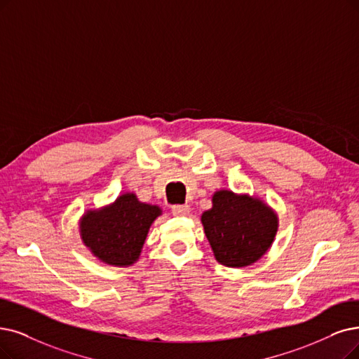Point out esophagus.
Returning a JSON list of instances; mask_svg holds the SVG:
<instances>
[{"label":"esophagus","instance_id":"obj_1","mask_svg":"<svg viewBox=\"0 0 359 359\" xmlns=\"http://www.w3.org/2000/svg\"><path fill=\"white\" fill-rule=\"evenodd\" d=\"M172 213L175 215V217H187L190 213V206L189 205H175L172 206Z\"/></svg>","mask_w":359,"mask_h":359}]
</instances>
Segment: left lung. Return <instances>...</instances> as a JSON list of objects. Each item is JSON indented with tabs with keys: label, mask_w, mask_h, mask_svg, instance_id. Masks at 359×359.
<instances>
[{
	"label": "left lung",
	"mask_w": 359,
	"mask_h": 359,
	"mask_svg": "<svg viewBox=\"0 0 359 359\" xmlns=\"http://www.w3.org/2000/svg\"><path fill=\"white\" fill-rule=\"evenodd\" d=\"M202 224L215 259L241 268L257 262L268 252L278 229V217L261 198L219 190Z\"/></svg>",
	"instance_id": "left-lung-1"
}]
</instances>
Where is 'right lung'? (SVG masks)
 Wrapping results in <instances>:
<instances>
[{
	"mask_svg": "<svg viewBox=\"0 0 359 359\" xmlns=\"http://www.w3.org/2000/svg\"><path fill=\"white\" fill-rule=\"evenodd\" d=\"M159 215V206L141 203L134 193H126L106 208L85 213L79 221L81 238L102 262L130 266L138 261L149 229Z\"/></svg>",
	"mask_w": 359,
	"mask_h": 359,
	"instance_id": "obj_1",
	"label": "right lung"
}]
</instances>
